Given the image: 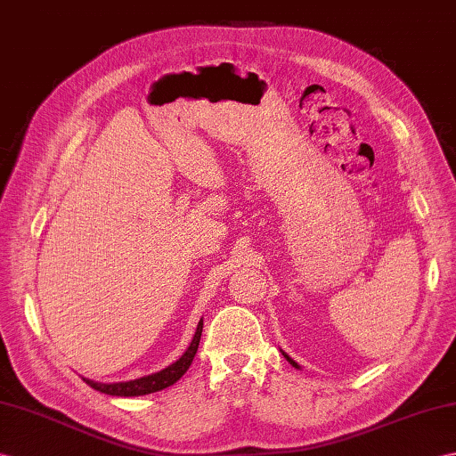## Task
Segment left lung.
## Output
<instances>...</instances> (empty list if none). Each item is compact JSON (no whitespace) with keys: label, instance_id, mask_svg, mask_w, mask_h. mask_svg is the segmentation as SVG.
<instances>
[{"label":"left lung","instance_id":"8db88e82","mask_svg":"<svg viewBox=\"0 0 456 456\" xmlns=\"http://www.w3.org/2000/svg\"><path fill=\"white\" fill-rule=\"evenodd\" d=\"M281 354H283V352H281ZM283 357H285V359H288V362H289V363H291L293 367H297V369H299V365H297V363H295V362H293V359H291V357H289L288 354H283Z\"/></svg>","mask_w":456,"mask_h":456}]
</instances>
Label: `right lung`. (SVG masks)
Segmentation results:
<instances>
[{
    "mask_svg": "<svg viewBox=\"0 0 456 456\" xmlns=\"http://www.w3.org/2000/svg\"><path fill=\"white\" fill-rule=\"evenodd\" d=\"M202 328H204V321H200L192 342H190L183 357L176 359L173 365H168L167 369H163V371L135 379V380H128V383L104 385V383H94V380H89V379H83V380L91 388L99 390V393H104V395H110V396H143V395L157 393V390H163L167 387L175 385L176 380L188 371V367L192 365V359H194V355L198 352V346H200V338H202Z\"/></svg>",
    "mask_w": 456,
    "mask_h": 456,
    "instance_id": "right-lung-1",
    "label": "right lung"
}]
</instances>
